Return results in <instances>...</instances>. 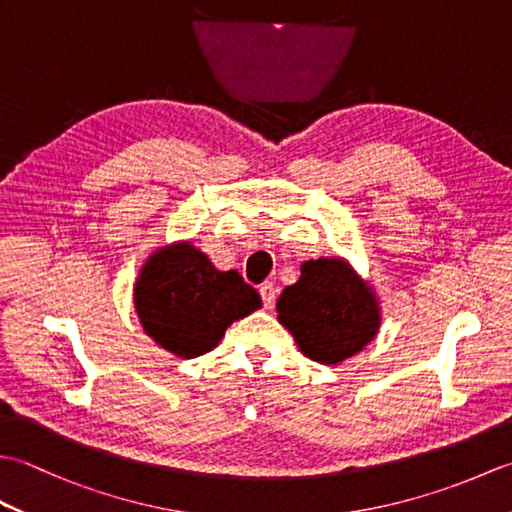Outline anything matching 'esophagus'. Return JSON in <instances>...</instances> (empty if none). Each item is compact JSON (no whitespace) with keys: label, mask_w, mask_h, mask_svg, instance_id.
Masks as SVG:
<instances>
[{"label":"esophagus","mask_w":512,"mask_h":512,"mask_svg":"<svg viewBox=\"0 0 512 512\" xmlns=\"http://www.w3.org/2000/svg\"><path fill=\"white\" fill-rule=\"evenodd\" d=\"M277 286L270 284V281H264L262 286H259V295H262V301L266 308H273L275 306V299H277Z\"/></svg>","instance_id":"obj_1"}]
</instances>
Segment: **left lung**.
<instances>
[{"label":"left lung","mask_w":512,"mask_h":512,"mask_svg":"<svg viewBox=\"0 0 512 512\" xmlns=\"http://www.w3.org/2000/svg\"><path fill=\"white\" fill-rule=\"evenodd\" d=\"M277 312L303 356L321 365L347 361L380 328L376 292L343 257L303 262L297 284L279 295Z\"/></svg>","instance_id":"1"}]
</instances>
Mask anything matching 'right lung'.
<instances>
[{
    "label": "right lung",
    "instance_id": "add662e5",
    "mask_svg": "<svg viewBox=\"0 0 512 512\" xmlns=\"http://www.w3.org/2000/svg\"><path fill=\"white\" fill-rule=\"evenodd\" d=\"M140 325L162 350L195 358L222 341L228 325L262 308L237 270H217L191 242L154 250L134 284Z\"/></svg>",
    "mask_w": 512,
    "mask_h": 512
}]
</instances>
